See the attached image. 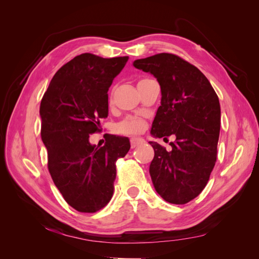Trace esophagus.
<instances>
[{
	"mask_svg": "<svg viewBox=\"0 0 259 259\" xmlns=\"http://www.w3.org/2000/svg\"><path fill=\"white\" fill-rule=\"evenodd\" d=\"M145 144V139H143L142 137H132L131 138V146L132 148H136L140 145Z\"/></svg>",
	"mask_w": 259,
	"mask_h": 259,
	"instance_id": "esophagus-1",
	"label": "esophagus"
}]
</instances>
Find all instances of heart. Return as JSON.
<instances>
[{
	"mask_svg": "<svg viewBox=\"0 0 259 259\" xmlns=\"http://www.w3.org/2000/svg\"><path fill=\"white\" fill-rule=\"evenodd\" d=\"M145 127L146 122L143 119H140L138 116H127L126 119H124L116 125L115 130L117 133L123 135H134L143 132Z\"/></svg>",
	"mask_w": 259,
	"mask_h": 259,
	"instance_id": "1",
	"label": "heart"
}]
</instances>
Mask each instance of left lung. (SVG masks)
I'll list each match as a JSON object with an SVG mask.
<instances>
[{"label": "left lung", "mask_w": 259, "mask_h": 259, "mask_svg": "<svg viewBox=\"0 0 259 259\" xmlns=\"http://www.w3.org/2000/svg\"><path fill=\"white\" fill-rule=\"evenodd\" d=\"M135 68L151 73L161 88V106L151 135H175L171 150L150 142L154 158L149 167L155 191L168 203L186 204L204 189L217 155L221 105L200 70L173 54L137 59Z\"/></svg>", "instance_id": "left-lung-1"}]
</instances>
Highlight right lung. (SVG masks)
Segmentation results:
<instances>
[{
  "mask_svg": "<svg viewBox=\"0 0 259 259\" xmlns=\"http://www.w3.org/2000/svg\"><path fill=\"white\" fill-rule=\"evenodd\" d=\"M128 60L81 54L55 73L40 106L41 137L53 182L70 206L95 213L111 200L115 162L130 150L127 137L90 143L108 116V91Z\"/></svg>",
  "mask_w": 259,
  "mask_h": 259,
  "instance_id": "obj_1",
  "label": "right lung"
}]
</instances>
